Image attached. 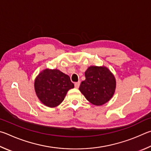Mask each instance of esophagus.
I'll use <instances>...</instances> for the list:
<instances>
[{
  "label": "esophagus",
  "mask_w": 151,
  "mask_h": 151,
  "mask_svg": "<svg viewBox=\"0 0 151 151\" xmlns=\"http://www.w3.org/2000/svg\"><path fill=\"white\" fill-rule=\"evenodd\" d=\"M80 81H78V82H76L75 83H74V86H75V88H78L79 87H80Z\"/></svg>",
  "instance_id": "obj_1"
}]
</instances>
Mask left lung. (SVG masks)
Wrapping results in <instances>:
<instances>
[{"instance_id":"left-lung-1","label":"left lung","mask_w":151,"mask_h":151,"mask_svg":"<svg viewBox=\"0 0 151 151\" xmlns=\"http://www.w3.org/2000/svg\"><path fill=\"white\" fill-rule=\"evenodd\" d=\"M86 80L81 83L80 91L88 101L95 105L109 101L115 90L114 76L105 67L91 66L85 72Z\"/></svg>"}]
</instances>
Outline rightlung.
<instances>
[{
  "label": "right lung",
  "mask_w": 151,
  "mask_h": 151,
  "mask_svg": "<svg viewBox=\"0 0 151 151\" xmlns=\"http://www.w3.org/2000/svg\"><path fill=\"white\" fill-rule=\"evenodd\" d=\"M74 88L70 78L58 70H46L39 74L34 81L37 96L42 104L55 107L63 101L69 89Z\"/></svg>",
  "instance_id": "1"
}]
</instances>
